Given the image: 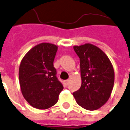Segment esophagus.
Returning <instances> with one entry per match:
<instances>
[{
  "label": "esophagus",
  "instance_id": "34e87169",
  "mask_svg": "<svg viewBox=\"0 0 130 130\" xmlns=\"http://www.w3.org/2000/svg\"><path fill=\"white\" fill-rule=\"evenodd\" d=\"M69 82H70V79H67V80H66V81H65V84H66V85H68V83H69Z\"/></svg>",
  "mask_w": 130,
  "mask_h": 130
}]
</instances>
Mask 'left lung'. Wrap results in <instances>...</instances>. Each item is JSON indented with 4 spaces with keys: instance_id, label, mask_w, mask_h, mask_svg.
I'll use <instances>...</instances> for the list:
<instances>
[{
    "instance_id": "left-lung-1",
    "label": "left lung",
    "mask_w": 130,
    "mask_h": 130,
    "mask_svg": "<svg viewBox=\"0 0 130 130\" xmlns=\"http://www.w3.org/2000/svg\"><path fill=\"white\" fill-rule=\"evenodd\" d=\"M79 56L81 86L73 93L79 106L89 110H97L108 101L112 93L115 72L111 62L99 47L85 43L73 47Z\"/></svg>"
}]
</instances>
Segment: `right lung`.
I'll return each instance as SVG.
<instances>
[{
	"label": "right lung",
	"instance_id": "1",
	"mask_svg": "<svg viewBox=\"0 0 130 130\" xmlns=\"http://www.w3.org/2000/svg\"><path fill=\"white\" fill-rule=\"evenodd\" d=\"M58 46L42 43L30 49L19 68L20 89L25 100L38 109L55 105L64 88L56 77L54 61Z\"/></svg>",
	"mask_w": 130,
	"mask_h": 130
}]
</instances>
